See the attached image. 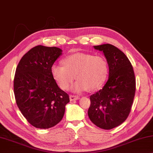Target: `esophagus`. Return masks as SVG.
<instances>
[{"mask_svg":"<svg viewBox=\"0 0 153 153\" xmlns=\"http://www.w3.org/2000/svg\"><path fill=\"white\" fill-rule=\"evenodd\" d=\"M69 98H70V100H71V101L77 100H78V99L79 98L78 97V96H74V95H70Z\"/></svg>","mask_w":153,"mask_h":153,"instance_id":"esophagus-1","label":"esophagus"}]
</instances>
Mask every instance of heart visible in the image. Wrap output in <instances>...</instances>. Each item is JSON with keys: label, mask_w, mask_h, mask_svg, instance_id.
I'll return each mask as SVG.
<instances>
[{"label": "heart", "mask_w": 153, "mask_h": 153, "mask_svg": "<svg viewBox=\"0 0 153 153\" xmlns=\"http://www.w3.org/2000/svg\"><path fill=\"white\" fill-rule=\"evenodd\" d=\"M62 62L64 66L53 64L51 74L63 90L67 89L76 77L77 81L71 88L73 91H94L104 84L108 74V64L101 56L76 53L67 56Z\"/></svg>", "instance_id": "1"}]
</instances>
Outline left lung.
<instances>
[{"label":"left lung","instance_id":"left-lung-1","mask_svg":"<svg viewBox=\"0 0 153 153\" xmlns=\"http://www.w3.org/2000/svg\"><path fill=\"white\" fill-rule=\"evenodd\" d=\"M102 51L109 66V79L100 91L90 96L88 116L98 128L111 130L123 123L132 108L136 79L127 56L111 44L94 46Z\"/></svg>","mask_w":153,"mask_h":153}]
</instances>
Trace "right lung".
I'll return each mask as SVG.
<instances>
[{
	"label": "right lung",
	"mask_w": 153,
	"mask_h": 153,
	"mask_svg": "<svg viewBox=\"0 0 153 153\" xmlns=\"http://www.w3.org/2000/svg\"><path fill=\"white\" fill-rule=\"evenodd\" d=\"M57 47L36 46L21 58L14 79L15 100L26 120L36 128L48 129L61 121L69 96L58 87L51 67L62 55Z\"/></svg>",
	"instance_id": "add662e5"
}]
</instances>
